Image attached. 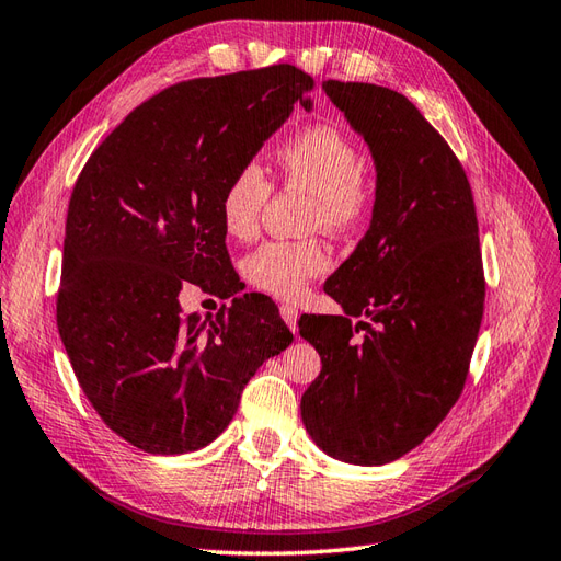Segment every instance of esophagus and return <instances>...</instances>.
I'll list each match as a JSON object with an SVG mask.
<instances>
[{"mask_svg": "<svg viewBox=\"0 0 561 561\" xmlns=\"http://www.w3.org/2000/svg\"><path fill=\"white\" fill-rule=\"evenodd\" d=\"M280 317H283V321L288 323V328L293 333H297V319H299V313H297V309L293 307V305H283L280 307Z\"/></svg>", "mask_w": 561, "mask_h": 561, "instance_id": "1", "label": "esophagus"}]
</instances>
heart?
<instances>
[{
	"label": "heart",
	"mask_w": 561,
	"mask_h": 561,
	"mask_svg": "<svg viewBox=\"0 0 561 561\" xmlns=\"http://www.w3.org/2000/svg\"><path fill=\"white\" fill-rule=\"evenodd\" d=\"M276 163L285 185L311 195V226L331 233L357 226L371 202V187L364 178V157L343 130L335 126H309L285 140ZM271 197V183L256 163H244L226 183L218 214L228 236L248 240L256 233L259 216ZM328 268V252L317 240H271L256 248L244 273L254 288L283 299L305 293L311 278Z\"/></svg>",
	"instance_id": "heart-1"
}]
</instances>
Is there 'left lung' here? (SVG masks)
<instances>
[{"label": "left lung", "instance_id": "8db88e82", "mask_svg": "<svg viewBox=\"0 0 561 561\" xmlns=\"http://www.w3.org/2000/svg\"><path fill=\"white\" fill-rule=\"evenodd\" d=\"M323 90L368 145L376 199L366 236L323 285L345 313L299 319L321 357L299 409L325 455L380 467L459 400L483 319L481 242L467 173L404 94L340 80Z\"/></svg>", "mask_w": 561, "mask_h": 561}]
</instances>
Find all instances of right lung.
<instances>
[{
	"label": "right lung",
	"instance_id": "1",
	"mask_svg": "<svg viewBox=\"0 0 561 561\" xmlns=\"http://www.w3.org/2000/svg\"><path fill=\"white\" fill-rule=\"evenodd\" d=\"M313 80L290 64L161 90L80 171L66 216L57 325L80 388L149 455L209 445L256 368L293 343L278 309L238 295L218 202ZM187 282L234 305L184 317Z\"/></svg>",
	"mask_w": 561,
	"mask_h": 561
}]
</instances>
